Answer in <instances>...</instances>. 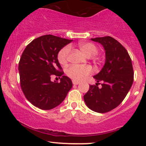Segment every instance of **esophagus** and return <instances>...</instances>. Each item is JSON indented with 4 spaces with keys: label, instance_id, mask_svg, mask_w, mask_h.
I'll list each match as a JSON object with an SVG mask.
<instances>
[{
    "label": "esophagus",
    "instance_id": "esophagus-1",
    "mask_svg": "<svg viewBox=\"0 0 146 146\" xmlns=\"http://www.w3.org/2000/svg\"><path fill=\"white\" fill-rule=\"evenodd\" d=\"M73 82V84H74V85H78V84L80 83V82H78V81H75V80H73V82Z\"/></svg>",
    "mask_w": 146,
    "mask_h": 146
}]
</instances>
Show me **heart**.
<instances>
[{
    "label": "heart",
    "mask_w": 146,
    "mask_h": 146,
    "mask_svg": "<svg viewBox=\"0 0 146 146\" xmlns=\"http://www.w3.org/2000/svg\"><path fill=\"white\" fill-rule=\"evenodd\" d=\"M78 47L87 57L94 56L98 53V48L96 45L91 42H80L78 44ZM71 55V47L66 46L58 52V60L60 64L64 65L68 62ZM92 72V69L88 66H75L71 65L66 68V74L75 81H82L88 76Z\"/></svg>",
    "instance_id": "obj_1"
}]
</instances>
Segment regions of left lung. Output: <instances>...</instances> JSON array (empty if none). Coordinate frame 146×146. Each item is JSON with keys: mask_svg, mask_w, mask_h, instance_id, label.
I'll use <instances>...</instances> for the list:
<instances>
[{"mask_svg": "<svg viewBox=\"0 0 146 146\" xmlns=\"http://www.w3.org/2000/svg\"><path fill=\"white\" fill-rule=\"evenodd\" d=\"M103 45L106 62L101 71L93 78L95 85H90L84 100L90 110L104 113L118 106L128 94L134 80L132 60L128 51L110 36L91 38ZM102 82V87L98 84Z\"/></svg>", "mask_w": 146, "mask_h": 146, "instance_id": "1", "label": "left lung"}]
</instances>
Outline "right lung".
<instances>
[{
  "label": "right lung",
  "mask_w": 146,
  "mask_h": 146,
  "mask_svg": "<svg viewBox=\"0 0 146 146\" xmlns=\"http://www.w3.org/2000/svg\"><path fill=\"white\" fill-rule=\"evenodd\" d=\"M72 40L44 35L31 41L22 53L18 64L21 89L25 98L42 110L60 105L71 90V79L63 75L58 60V52ZM60 82H51L53 76Z\"/></svg>",
  "instance_id": "obj_1"
}]
</instances>
